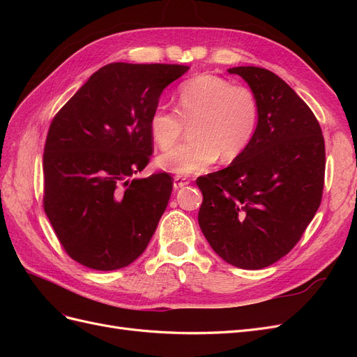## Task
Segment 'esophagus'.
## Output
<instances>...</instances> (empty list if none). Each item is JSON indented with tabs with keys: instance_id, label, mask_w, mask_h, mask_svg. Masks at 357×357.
<instances>
[{
	"instance_id": "obj_1",
	"label": "esophagus",
	"mask_w": 357,
	"mask_h": 357,
	"mask_svg": "<svg viewBox=\"0 0 357 357\" xmlns=\"http://www.w3.org/2000/svg\"><path fill=\"white\" fill-rule=\"evenodd\" d=\"M189 183H190V180L188 177H185V176H176L174 177V189H180L183 186L189 185Z\"/></svg>"
}]
</instances>
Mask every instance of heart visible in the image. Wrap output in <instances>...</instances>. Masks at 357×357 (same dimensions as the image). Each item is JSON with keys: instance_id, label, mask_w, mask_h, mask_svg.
I'll return each mask as SVG.
<instances>
[{"instance_id": "heart-1", "label": "heart", "mask_w": 357, "mask_h": 357, "mask_svg": "<svg viewBox=\"0 0 357 357\" xmlns=\"http://www.w3.org/2000/svg\"><path fill=\"white\" fill-rule=\"evenodd\" d=\"M177 107L158 105L149 117V129L160 149L174 144L190 125L189 142L167 150L158 165L178 176H188L213 165L222 158L231 162L252 143L259 105L252 89L213 74H199L177 89Z\"/></svg>"}]
</instances>
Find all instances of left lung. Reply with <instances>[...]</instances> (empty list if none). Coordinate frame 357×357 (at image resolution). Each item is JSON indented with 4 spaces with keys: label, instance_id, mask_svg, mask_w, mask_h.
Listing matches in <instances>:
<instances>
[{
    "label": "left lung",
    "instance_id": "1",
    "mask_svg": "<svg viewBox=\"0 0 357 357\" xmlns=\"http://www.w3.org/2000/svg\"><path fill=\"white\" fill-rule=\"evenodd\" d=\"M257 98L252 143L218 172L197 178L201 231L225 262L261 269L286 256L320 207L325 139L290 86L265 68L235 67Z\"/></svg>",
    "mask_w": 357,
    "mask_h": 357
}]
</instances>
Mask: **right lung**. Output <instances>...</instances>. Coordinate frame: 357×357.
<instances>
[{"mask_svg": "<svg viewBox=\"0 0 357 357\" xmlns=\"http://www.w3.org/2000/svg\"><path fill=\"white\" fill-rule=\"evenodd\" d=\"M178 63L113 62L91 75L50 123L43 155V207L67 255L114 271L132 264L156 231L168 172L129 180L153 153L149 117Z\"/></svg>", "mask_w": 357, "mask_h": 357, "instance_id": "obj_1", "label": "right lung"}]
</instances>
